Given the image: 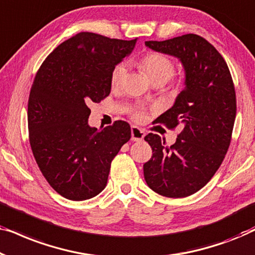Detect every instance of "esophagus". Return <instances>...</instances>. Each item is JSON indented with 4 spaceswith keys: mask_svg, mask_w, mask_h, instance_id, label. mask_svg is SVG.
<instances>
[{
    "mask_svg": "<svg viewBox=\"0 0 255 255\" xmlns=\"http://www.w3.org/2000/svg\"><path fill=\"white\" fill-rule=\"evenodd\" d=\"M131 135H132V140L133 141H140L142 140V138L145 137V132L139 128L138 127H132L131 128Z\"/></svg>",
    "mask_w": 255,
    "mask_h": 255,
    "instance_id": "obj_1",
    "label": "esophagus"
}]
</instances>
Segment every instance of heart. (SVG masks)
I'll return each instance as SVG.
<instances>
[{
    "mask_svg": "<svg viewBox=\"0 0 255 255\" xmlns=\"http://www.w3.org/2000/svg\"><path fill=\"white\" fill-rule=\"evenodd\" d=\"M138 67L153 83L167 82L175 73V65L169 57L165 54L149 52L142 55L137 62ZM127 74V67L123 62L117 64L110 73V85L113 88H118ZM131 116L134 121L141 122L146 118V110L142 107H137L132 110Z\"/></svg>",
    "mask_w": 255,
    "mask_h": 255,
    "instance_id": "heart-1",
    "label": "heart"
}]
</instances>
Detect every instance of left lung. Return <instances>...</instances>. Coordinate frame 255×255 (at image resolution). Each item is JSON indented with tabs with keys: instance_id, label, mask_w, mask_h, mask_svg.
<instances>
[{
	"instance_id": "obj_1",
	"label": "left lung",
	"mask_w": 255,
	"mask_h": 255,
	"mask_svg": "<svg viewBox=\"0 0 255 255\" xmlns=\"http://www.w3.org/2000/svg\"><path fill=\"white\" fill-rule=\"evenodd\" d=\"M145 45L177 57L186 71V88L156 118L170 130L180 125L181 132L170 146L158 134L146 135L153 155L144 163L145 181L162 196H190L211 180L229 149L237 113L235 83L222 54L198 34Z\"/></svg>"
}]
</instances>
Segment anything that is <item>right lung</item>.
Masks as SVG:
<instances>
[{
  "instance_id": "obj_1",
  "label": "right lung",
  "mask_w": 255,
  "mask_h": 255,
  "mask_svg": "<svg viewBox=\"0 0 255 255\" xmlns=\"http://www.w3.org/2000/svg\"><path fill=\"white\" fill-rule=\"evenodd\" d=\"M122 40L80 32L47 55L27 102L29 140L48 184L62 197L88 200L107 186L111 161L131 138L127 122L90 128L89 104L110 94V73L133 50Z\"/></svg>"
}]
</instances>
